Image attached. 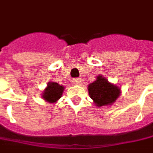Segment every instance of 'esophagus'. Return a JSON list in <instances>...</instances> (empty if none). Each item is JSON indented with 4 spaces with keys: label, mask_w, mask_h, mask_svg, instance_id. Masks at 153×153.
I'll return each instance as SVG.
<instances>
[{
    "label": "esophagus",
    "mask_w": 153,
    "mask_h": 153,
    "mask_svg": "<svg viewBox=\"0 0 153 153\" xmlns=\"http://www.w3.org/2000/svg\"><path fill=\"white\" fill-rule=\"evenodd\" d=\"M72 82H73L74 84H75V85H80L82 81H81L80 79H72Z\"/></svg>",
    "instance_id": "1"
}]
</instances>
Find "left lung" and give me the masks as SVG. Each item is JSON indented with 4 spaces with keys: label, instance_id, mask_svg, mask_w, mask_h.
Listing matches in <instances>:
<instances>
[{
    "label": "left lung",
    "instance_id": "left-lung-1",
    "mask_svg": "<svg viewBox=\"0 0 153 153\" xmlns=\"http://www.w3.org/2000/svg\"><path fill=\"white\" fill-rule=\"evenodd\" d=\"M88 90L97 107L111 106L121 93L120 87L109 82L102 74L97 75L96 80L90 83Z\"/></svg>",
    "mask_w": 153,
    "mask_h": 153
}]
</instances>
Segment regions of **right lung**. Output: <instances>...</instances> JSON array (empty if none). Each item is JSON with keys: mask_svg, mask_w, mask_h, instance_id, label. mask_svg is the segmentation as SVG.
<instances>
[{"mask_svg": "<svg viewBox=\"0 0 153 153\" xmlns=\"http://www.w3.org/2000/svg\"><path fill=\"white\" fill-rule=\"evenodd\" d=\"M65 90L63 85H60L56 82H48L42 93V97L44 101L49 103H56L62 97Z\"/></svg>", "mask_w": 153, "mask_h": 153, "instance_id": "obj_1", "label": "right lung"}]
</instances>
